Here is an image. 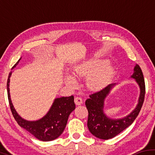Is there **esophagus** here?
Wrapping results in <instances>:
<instances>
[{"instance_id":"1","label":"esophagus","mask_w":155,"mask_h":155,"mask_svg":"<svg viewBox=\"0 0 155 155\" xmlns=\"http://www.w3.org/2000/svg\"><path fill=\"white\" fill-rule=\"evenodd\" d=\"M74 103L77 105H80L83 103V100L79 96H76L74 98Z\"/></svg>"}]
</instances>
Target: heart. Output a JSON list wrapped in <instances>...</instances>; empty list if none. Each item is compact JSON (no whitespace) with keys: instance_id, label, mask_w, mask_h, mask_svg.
I'll use <instances>...</instances> for the list:
<instances>
[{"instance_id":"b5f03b06","label":"heart","mask_w":155,"mask_h":155,"mask_svg":"<svg viewBox=\"0 0 155 155\" xmlns=\"http://www.w3.org/2000/svg\"><path fill=\"white\" fill-rule=\"evenodd\" d=\"M106 60L90 59L77 65L73 70L74 76L77 77L88 76L86 84L91 90H97L103 87L107 83L114 72L111 66H105ZM66 83L70 86L75 85V81L72 77H66Z\"/></svg>"}]
</instances>
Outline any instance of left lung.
Instances as JSON below:
<instances>
[{"label": "left lung", "instance_id": "8db88e82", "mask_svg": "<svg viewBox=\"0 0 155 155\" xmlns=\"http://www.w3.org/2000/svg\"><path fill=\"white\" fill-rule=\"evenodd\" d=\"M131 78H135L140 87L138 104L135 110L122 119H110L104 114V101L107 95L115 83L109 84L101 90L90 94L86 100L85 106L88 111L87 127L95 137L102 140H109L115 137L134 122L142 107L146 93L145 81L141 68L136 64Z\"/></svg>", "mask_w": 155, "mask_h": 155}]
</instances>
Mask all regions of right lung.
Returning a JSON list of instances; mask_svg holds the SVG:
<instances>
[{
  "instance_id": "1",
  "label": "right lung",
  "mask_w": 155,
  "mask_h": 155,
  "mask_svg": "<svg viewBox=\"0 0 155 155\" xmlns=\"http://www.w3.org/2000/svg\"><path fill=\"white\" fill-rule=\"evenodd\" d=\"M20 59L21 58L12 68L15 67ZM11 75L12 71L9 72L7 78V90L10 109L15 121L21 127L41 141H52L59 137L64 132L70 114L75 109L74 96L56 98L48 114L44 117L37 121H27L17 114L12 104L9 94V78Z\"/></svg>"
}]
</instances>
